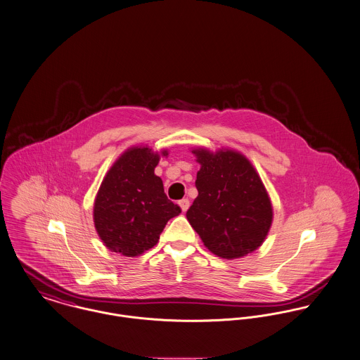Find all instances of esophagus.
I'll return each mask as SVG.
<instances>
[{
  "label": "esophagus",
  "mask_w": 360,
  "mask_h": 360,
  "mask_svg": "<svg viewBox=\"0 0 360 360\" xmlns=\"http://www.w3.org/2000/svg\"><path fill=\"white\" fill-rule=\"evenodd\" d=\"M178 204H179L181 210H182L184 212H186V211H188V208H189V204H191V202H189V200L188 199H182L179 200V202H178Z\"/></svg>",
  "instance_id": "34e87169"
}]
</instances>
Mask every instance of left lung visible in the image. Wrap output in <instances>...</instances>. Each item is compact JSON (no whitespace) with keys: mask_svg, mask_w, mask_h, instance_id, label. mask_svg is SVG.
<instances>
[{"mask_svg":"<svg viewBox=\"0 0 360 360\" xmlns=\"http://www.w3.org/2000/svg\"><path fill=\"white\" fill-rule=\"evenodd\" d=\"M200 164L199 196L186 212L204 245L217 257L236 259L265 241L274 208L265 185L244 155L232 149L192 150Z\"/></svg>","mask_w":360,"mask_h":360,"instance_id":"8db88e82","label":"left lung"}]
</instances>
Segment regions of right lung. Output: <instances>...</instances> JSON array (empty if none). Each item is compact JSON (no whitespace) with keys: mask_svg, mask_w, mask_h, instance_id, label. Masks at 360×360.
<instances>
[{"mask_svg":"<svg viewBox=\"0 0 360 360\" xmlns=\"http://www.w3.org/2000/svg\"><path fill=\"white\" fill-rule=\"evenodd\" d=\"M168 150L127 149L105 175L94 202V224L103 244L125 257H138L158 244L167 222L181 208L165 196L155 168Z\"/></svg>","mask_w":360,"mask_h":360,"instance_id":"add662e5","label":"right lung"}]
</instances>
